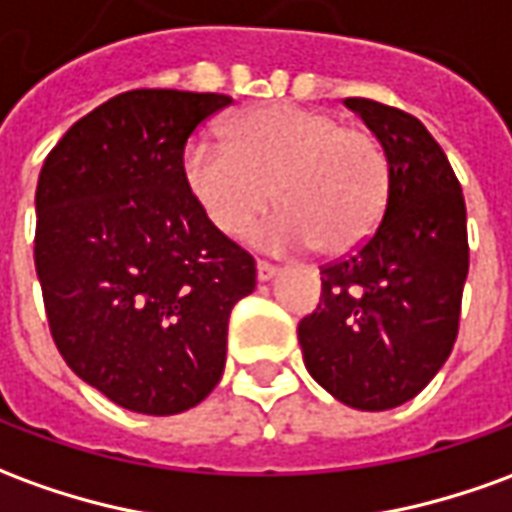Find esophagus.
Masks as SVG:
<instances>
[{"label": "esophagus", "mask_w": 512, "mask_h": 512, "mask_svg": "<svg viewBox=\"0 0 512 512\" xmlns=\"http://www.w3.org/2000/svg\"><path fill=\"white\" fill-rule=\"evenodd\" d=\"M277 271H280V268L274 266V263H268V260H257V280H260V282L271 280V277H274Z\"/></svg>", "instance_id": "obj_1"}]
</instances>
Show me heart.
Returning a JSON list of instances; mask_svg holds the SVG:
<instances>
[{"instance_id":"1","label":"heart","mask_w":512,"mask_h":512,"mask_svg":"<svg viewBox=\"0 0 512 512\" xmlns=\"http://www.w3.org/2000/svg\"><path fill=\"white\" fill-rule=\"evenodd\" d=\"M182 174L224 235L249 230L277 196L282 210L257 230V241L271 249L316 244L324 255L366 244L391 196V166L374 132L282 102L238 113L227 124V144L194 138Z\"/></svg>"}]
</instances>
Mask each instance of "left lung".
<instances>
[{"label":"left lung","instance_id":"8db88e82","mask_svg":"<svg viewBox=\"0 0 512 512\" xmlns=\"http://www.w3.org/2000/svg\"><path fill=\"white\" fill-rule=\"evenodd\" d=\"M343 102L380 138L391 196L366 244L321 266V302L296 332L310 377L338 402L391 410L424 391L455 346L466 199L416 116L360 96Z\"/></svg>","mask_w":512,"mask_h":512}]
</instances>
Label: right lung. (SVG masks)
I'll return each instance as SVG.
<instances>
[{
  "mask_svg": "<svg viewBox=\"0 0 512 512\" xmlns=\"http://www.w3.org/2000/svg\"><path fill=\"white\" fill-rule=\"evenodd\" d=\"M224 94L138 88L71 124L35 191V271L69 368L110 402L174 416L219 385L255 257L213 227L182 174Z\"/></svg>",
  "mask_w": 512,
  "mask_h": 512,
  "instance_id": "obj_1",
  "label": "right lung"
}]
</instances>
